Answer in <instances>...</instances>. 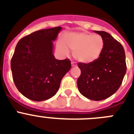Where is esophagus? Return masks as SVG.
<instances>
[{
	"label": "esophagus",
	"mask_w": 134,
	"mask_h": 134,
	"mask_svg": "<svg viewBox=\"0 0 134 134\" xmlns=\"http://www.w3.org/2000/svg\"><path fill=\"white\" fill-rule=\"evenodd\" d=\"M71 66L72 67H76L77 66V63L74 61H71Z\"/></svg>",
	"instance_id": "esophagus-1"
}]
</instances>
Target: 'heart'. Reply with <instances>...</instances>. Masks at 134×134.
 <instances>
[{"label":"heart","instance_id":"1","mask_svg":"<svg viewBox=\"0 0 134 134\" xmlns=\"http://www.w3.org/2000/svg\"><path fill=\"white\" fill-rule=\"evenodd\" d=\"M57 47L63 54L68 55L70 49L77 61L87 63L98 59L103 50V39L99 35L71 32L65 36L64 43L59 42Z\"/></svg>","mask_w":134,"mask_h":134}]
</instances>
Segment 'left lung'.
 <instances>
[{"label":"left lung","instance_id":"left-lung-1","mask_svg":"<svg viewBox=\"0 0 134 134\" xmlns=\"http://www.w3.org/2000/svg\"><path fill=\"white\" fill-rule=\"evenodd\" d=\"M102 37L103 48L97 59L79 63L81 75L78 90L84 97L94 101L107 99L120 88L126 73V55L121 43L108 32L94 31Z\"/></svg>","mask_w":134,"mask_h":134}]
</instances>
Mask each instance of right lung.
I'll list each match as a JSON object with an SVG mask.
<instances>
[{"mask_svg": "<svg viewBox=\"0 0 134 134\" xmlns=\"http://www.w3.org/2000/svg\"><path fill=\"white\" fill-rule=\"evenodd\" d=\"M61 29L39 30L18 42L10 67L14 84L26 98L41 102L52 97L71 69L69 59L57 60L53 54V42Z\"/></svg>", "mask_w": 134, "mask_h": 134, "instance_id": "right-lung-1", "label": "right lung"}]
</instances>
